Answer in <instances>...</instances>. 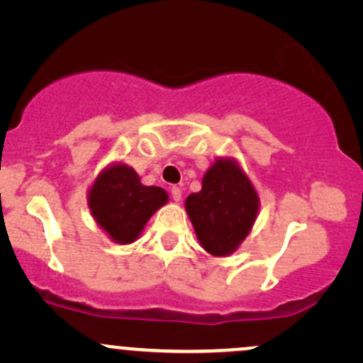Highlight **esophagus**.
I'll return each mask as SVG.
<instances>
[{
    "instance_id": "esophagus-1",
    "label": "esophagus",
    "mask_w": 363,
    "mask_h": 363,
    "mask_svg": "<svg viewBox=\"0 0 363 363\" xmlns=\"http://www.w3.org/2000/svg\"><path fill=\"white\" fill-rule=\"evenodd\" d=\"M170 194H172V199L176 203H179L182 199V189L181 187H177V186H174L172 189H170Z\"/></svg>"
}]
</instances>
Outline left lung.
<instances>
[{
	"instance_id": "8db88e82",
	"label": "left lung",
	"mask_w": 363,
	"mask_h": 363,
	"mask_svg": "<svg viewBox=\"0 0 363 363\" xmlns=\"http://www.w3.org/2000/svg\"><path fill=\"white\" fill-rule=\"evenodd\" d=\"M186 213L201 247L227 257L251 234L259 196L234 157H218L203 176L201 191L187 196Z\"/></svg>"
}]
</instances>
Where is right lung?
<instances>
[{
    "label": "right lung",
    "instance_id": "add662e5",
    "mask_svg": "<svg viewBox=\"0 0 363 363\" xmlns=\"http://www.w3.org/2000/svg\"><path fill=\"white\" fill-rule=\"evenodd\" d=\"M90 213L112 242H135L158 208L169 203L167 191L145 186L136 170L112 162L94 179L86 193Z\"/></svg>",
    "mask_w": 363,
    "mask_h": 363
}]
</instances>
